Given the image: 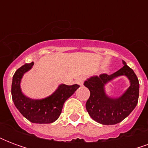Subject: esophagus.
<instances>
[{
    "label": "esophagus",
    "instance_id": "1",
    "mask_svg": "<svg viewBox=\"0 0 148 148\" xmlns=\"http://www.w3.org/2000/svg\"><path fill=\"white\" fill-rule=\"evenodd\" d=\"M85 79H86V77L84 76H79V77L76 78V83L78 84L79 86H82Z\"/></svg>",
    "mask_w": 148,
    "mask_h": 148
}]
</instances>
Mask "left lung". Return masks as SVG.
<instances>
[{
    "mask_svg": "<svg viewBox=\"0 0 148 148\" xmlns=\"http://www.w3.org/2000/svg\"><path fill=\"white\" fill-rule=\"evenodd\" d=\"M124 66L112 74H102L94 76L84 82L90 92L86 108L91 118L100 124L112 125L126 118L132 112L139 99L140 84L132 69L123 60ZM125 75L130 80L131 86L119 99H111L104 93V85L114 77Z\"/></svg>",
    "mask_w": 148,
    "mask_h": 148,
    "instance_id": "left-lung-1",
    "label": "left lung"
}]
</instances>
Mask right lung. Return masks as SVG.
<instances>
[{
  "instance_id": "obj_1",
  "label": "right lung",
  "mask_w": 148,
  "mask_h": 148,
  "mask_svg": "<svg viewBox=\"0 0 148 148\" xmlns=\"http://www.w3.org/2000/svg\"><path fill=\"white\" fill-rule=\"evenodd\" d=\"M33 65V62L26 63L15 72L12 83V101L16 109L29 121L36 124H51L59 117L64 102L79 86L62 84L55 93L44 99H30L22 93L20 83L23 74L29 71Z\"/></svg>"
}]
</instances>
